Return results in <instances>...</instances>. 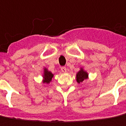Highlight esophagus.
<instances>
[{
  "mask_svg": "<svg viewBox=\"0 0 126 126\" xmlns=\"http://www.w3.org/2000/svg\"><path fill=\"white\" fill-rule=\"evenodd\" d=\"M61 71L62 73H66V67H62Z\"/></svg>",
  "mask_w": 126,
  "mask_h": 126,
  "instance_id": "esophagus-1",
  "label": "esophagus"
}]
</instances>
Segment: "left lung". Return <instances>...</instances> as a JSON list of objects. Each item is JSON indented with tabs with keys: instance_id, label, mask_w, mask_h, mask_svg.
Segmentation results:
<instances>
[{
	"instance_id": "8db88e82",
	"label": "left lung",
	"mask_w": 126,
	"mask_h": 126,
	"mask_svg": "<svg viewBox=\"0 0 126 126\" xmlns=\"http://www.w3.org/2000/svg\"><path fill=\"white\" fill-rule=\"evenodd\" d=\"M89 78V74L88 73L85 71L82 67H81L80 71L76 73V81L78 82V83H80V82H82L85 80H87Z\"/></svg>"
}]
</instances>
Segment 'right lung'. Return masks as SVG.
<instances>
[{
	"label": "right lung",
	"instance_id": "right-lung-1",
	"mask_svg": "<svg viewBox=\"0 0 126 126\" xmlns=\"http://www.w3.org/2000/svg\"><path fill=\"white\" fill-rule=\"evenodd\" d=\"M54 77V74L52 73L50 71H48L46 68H44V74H43V83L48 84L50 82L52 81V79Z\"/></svg>",
	"mask_w": 126,
	"mask_h": 126
}]
</instances>
